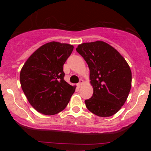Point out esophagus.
Returning a JSON list of instances; mask_svg holds the SVG:
<instances>
[{
  "mask_svg": "<svg viewBox=\"0 0 151 151\" xmlns=\"http://www.w3.org/2000/svg\"><path fill=\"white\" fill-rule=\"evenodd\" d=\"M83 82H84L83 80H80V82L78 83V87H80V86H81L82 85V84H83Z\"/></svg>",
  "mask_w": 151,
  "mask_h": 151,
  "instance_id": "34e87169",
  "label": "esophagus"
}]
</instances>
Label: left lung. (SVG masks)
<instances>
[{"label":"left lung","mask_w":151,"mask_h":151,"mask_svg":"<svg viewBox=\"0 0 151 151\" xmlns=\"http://www.w3.org/2000/svg\"><path fill=\"white\" fill-rule=\"evenodd\" d=\"M76 51L87 63L93 93L85 100L91 112L100 117L115 114L124 104L131 87L129 65L116 49L103 41L79 45Z\"/></svg>","instance_id":"1"}]
</instances>
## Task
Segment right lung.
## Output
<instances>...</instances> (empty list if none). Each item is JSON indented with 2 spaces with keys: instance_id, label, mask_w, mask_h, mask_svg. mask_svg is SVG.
Returning a JSON list of instances; mask_svg holds the SVG:
<instances>
[{
  "instance_id": "right-lung-1",
  "label": "right lung",
  "mask_w": 151,
  "mask_h": 151,
  "mask_svg": "<svg viewBox=\"0 0 151 151\" xmlns=\"http://www.w3.org/2000/svg\"><path fill=\"white\" fill-rule=\"evenodd\" d=\"M73 45L51 42L41 46L29 58L20 74V84L30 104L44 115L64 110L76 86L64 80L63 65Z\"/></svg>"
}]
</instances>
